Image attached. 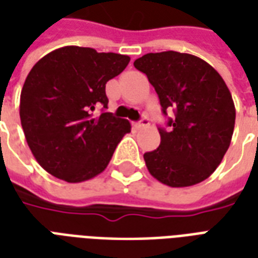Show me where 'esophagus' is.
<instances>
[{
  "label": "esophagus",
  "instance_id": "esophagus-1",
  "mask_svg": "<svg viewBox=\"0 0 258 258\" xmlns=\"http://www.w3.org/2000/svg\"><path fill=\"white\" fill-rule=\"evenodd\" d=\"M148 125H150V119L144 117L141 118L140 122H136V123H135V127H136V129H143V127H147Z\"/></svg>",
  "mask_w": 258,
  "mask_h": 258
}]
</instances>
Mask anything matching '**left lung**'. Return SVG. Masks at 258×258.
Segmentation results:
<instances>
[{"label": "left lung", "instance_id": "1", "mask_svg": "<svg viewBox=\"0 0 258 258\" xmlns=\"http://www.w3.org/2000/svg\"><path fill=\"white\" fill-rule=\"evenodd\" d=\"M154 85L168 131L160 145L144 154L148 171L171 187L200 183L218 168L231 143L235 106L227 85L204 59L186 53H148L135 61Z\"/></svg>", "mask_w": 258, "mask_h": 258}]
</instances>
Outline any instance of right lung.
Returning <instances> with one entry per match:
<instances>
[{
	"label": "right lung",
	"mask_w": 258,
	"mask_h": 258,
	"mask_svg": "<svg viewBox=\"0 0 258 258\" xmlns=\"http://www.w3.org/2000/svg\"><path fill=\"white\" fill-rule=\"evenodd\" d=\"M131 57L65 46L46 54L28 73L20 95V119L38 163L54 177L77 183L104 171L131 122L102 113L106 83Z\"/></svg>",
	"instance_id": "add662e5"
}]
</instances>
